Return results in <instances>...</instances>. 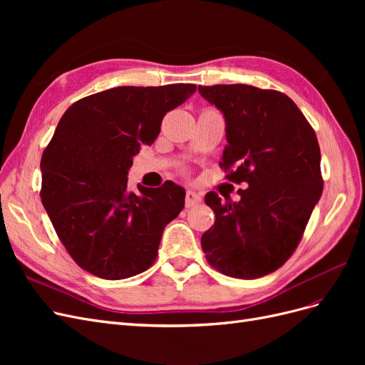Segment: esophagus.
Returning a JSON list of instances; mask_svg holds the SVG:
<instances>
[{
  "instance_id": "1",
  "label": "esophagus",
  "mask_w": 365,
  "mask_h": 365,
  "mask_svg": "<svg viewBox=\"0 0 365 365\" xmlns=\"http://www.w3.org/2000/svg\"><path fill=\"white\" fill-rule=\"evenodd\" d=\"M202 201V195L195 190H187L185 193V207H195Z\"/></svg>"
}]
</instances>
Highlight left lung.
I'll list each match as a JSON object with an SVG mask.
<instances>
[{
  "label": "left lung",
  "instance_id": "8db88e82",
  "mask_svg": "<svg viewBox=\"0 0 365 365\" xmlns=\"http://www.w3.org/2000/svg\"><path fill=\"white\" fill-rule=\"evenodd\" d=\"M197 91L225 118L228 145L220 165L233 168L227 178L248 184L237 202L205 195L216 219L201 237L202 250L230 277H263L292 256L322 197L315 130L283 93L244 83Z\"/></svg>",
  "mask_w": 365,
  "mask_h": 365
}]
</instances>
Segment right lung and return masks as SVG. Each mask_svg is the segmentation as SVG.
<instances>
[{
	"mask_svg": "<svg viewBox=\"0 0 365 365\" xmlns=\"http://www.w3.org/2000/svg\"><path fill=\"white\" fill-rule=\"evenodd\" d=\"M196 85L117 86L73 103L42 153V205L81 268L106 280L148 269L163 231L184 208L185 190L128 189V172L141 145H152L165 113Z\"/></svg>",
	"mask_w": 365,
	"mask_h": 365,
	"instance_id": "add662e5",
	"label": "right lung"
}]
</instances>
